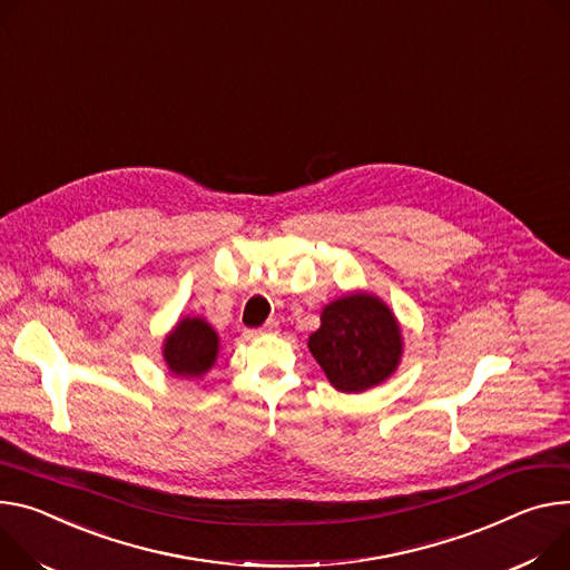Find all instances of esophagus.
<instances>
[{"label":"esophagus","instance_id":"esophagus-1","mask_svg":"<svg viewBox=\"0 0 570 570\" xmlns=\"http://www.w3.org/2000/svg\"><path fill=\"white\" fill-rule=\"evenodd\" d=\"M279 330V325H277V321H268L262 330H256V332H249V336H264V334H275Z\"/></svg>","mask_w":570,"mask_h":570}]
</instances>
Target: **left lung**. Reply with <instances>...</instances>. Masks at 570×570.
I'll return each mask as SVG.
<instances>
[{
  "label": "left lung",
  "mask_w": 570,
  "mask_h": 570,
  "mask_svg": "<svg viewBox=\"0 0 570 570\" xmlns=\"http://www.w3.org/2000/svg\"><path fill=\"white\" fill-rule=\"evenodd\" d=\"M306 345L341 393H364L384 384L404 352L393 308L366 291H352L325 304L321 327Z\"/></svg>",
  "instance_id": "1"
}]
</instances>
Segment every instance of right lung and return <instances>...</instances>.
<instances>
[{"mask_svg":"<svg viewBox=\"0 0 570 570\" xmlns=\"http://www.w3.org/2000/svg\"><path fill=\"white\" fill-rule=\"evenodd\" d=\"M220 352V336L202 316H184L164 338V361L170 375L199 380L209 373Z\"/></svg>","mask_w":570,"mask_h":570,"instance_id":"1","label":"right lung"}]
</instances>
